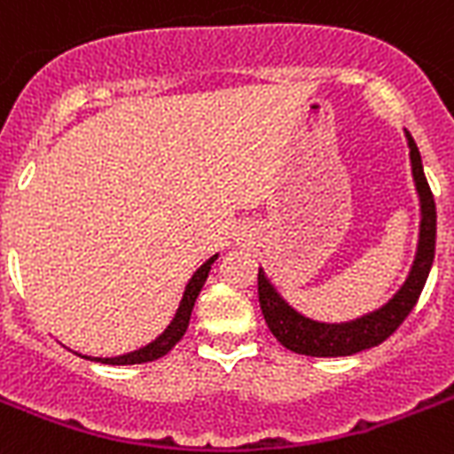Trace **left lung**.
Segmentation results:
<instances>
[{
  "mask_svg": "<svg viewBox=\"0 0 454 454\" xmlns=\"http://www.w3.org/2000/svg\"><path fill=\"white\" fill-rule=\"evenodd\" d=\"M405 137H408V147H411L412 177H415L419 206H422L419 246H417L411 277L405 278L403 288L398 290L382 309L356 318V321H349V324H318V321H311V318L297 314L284 297L278 295L274 286L264 277V271L260 270L257 271L260 309H262L271 335L277 337L286 349L304 354V356H351L356 351L371 349V347L382 344L387 337L396 333L398 325L408 318V314L422 295L431 264H434V250H436V204H434L429 183L424 177L422 157H419L415 140L408 130H405Z\"/></svg>",
  "mask_w": 454,
  "mask_h": 454,
  "instance_id": "left-lung-1",
  "label": "left lung"
}]
</instances>
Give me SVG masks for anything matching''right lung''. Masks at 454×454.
Masks as SVG:
<instances>
[{
  "instance_id": "obj_1",
  "label": "right lung",
  "mask_w": 454,
  "mask_h": 454,
  "mask_svg": "<svg viewBox=\"0 0 454 454\" xmlns=\"http://www.w3.org/2000/svg\"><path fill=\"white\" fill-rule=\"evenodd\" d=\"M215 260L217 255H213L208 262H204L197 271H194V277L190 278V284H187V288H184L180 309H177L176 318L170 321L168 328L164 330V335H159L152 344H147V347H143V349L130 351V354H124V356L93 358V361H100V364H110V365H133V364H147V361H157V358L166 356V354H168V351L173 349L180 340H183L184 330H187V325H190V317H192V309H194V302H197L199 293H201L206 278H208L210 264L215 262Z\"/></svg>"
}]
</instances>
